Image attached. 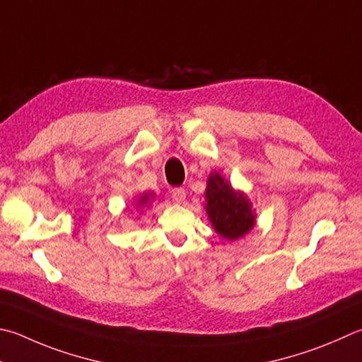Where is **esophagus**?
<instances>
[{
	"label": "esophagus",
	"mask_w": 362,
	"mask_h": 362,
	"mask_svg": "<svg viewBox=\"0 0 362 362\" xmlns=\"http://www.w3.org/2000/svg\"><path fill=\"white\" fill-rule=\"evenodd\" d=\"M169 193H170V198H173V201H174V202H182L183 199L187 198V192H185V188H182V187L170 188V189H169Z\"/></svg>",
	"instance_id": "34e87169"
}]
</instances>
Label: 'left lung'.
<instances>
[{"label":"left lung","mask_w":362,"mask_h":362,"mask_svg":"<svg viewBox=\"0 0 362 362\" xmlns=\"http://www.w3.org/2000/svg\"><path fill=\"white\" fill-rule=\"evenodd\" d=\"M206 199L209 218L221 238L234 240L253 228L252 204L242 193H235L220 174H210Z\"/></svg>","instance_id":"left-lung-1"}]
</instances>
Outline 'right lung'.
<instances>
[{
    "instance_id": "right-lung-1",
    "label": "right lung",
    "mask_w": 362,
    "mask_h": 362,
    "mask_svg": "<svg viewBox=\"0 0 362 362\" xmlns=\"http://www.w3.org/2000/svg\"><path fill=\"white\" fill-rule=\"evenodd\" d=\"M147 199H148V196H147V194H144L142 198L139 199V204H146V202H147Z\"/></svg>"
}]
</instances>
